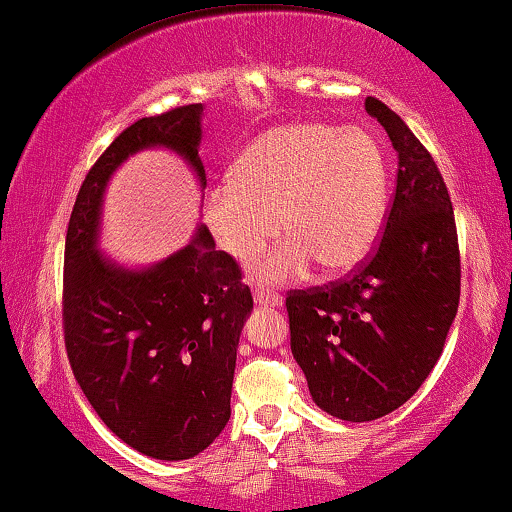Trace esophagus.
I'll list each match as a JSON object with an SVG mask.
<instances>
[{"instance_id": "esophagus-1", "label": "esophagus", "mask_w": 512, "mask_h": 512, "mask_svg": "<svg viewBox=\"0 0 512 512\" xmlns=\"http://www.w3.org/2000/svg\"><path fill=\"white\" fill-rule=\"evenodd\" d=\"M254 302L258 307H279L281 295L270 291V288H258V291L254 293Z\"/></svg>"}]
</instances>
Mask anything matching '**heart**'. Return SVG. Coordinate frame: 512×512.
Returning <instances> with one entry per match:
<instances>
[{"label":"heart","instance_id":"b5f03b06","mask_svg":"<svg viewBox=\"0 0 512 512\" xmlns=\"http://www.w3.org/2000/svg\"><path fill=\"white\" fill-rule=\"evenodd\" d=\"M385 157L372 133L323 122L265 131L233 166V182L205 194L203 221L233 261H251L281 235L288 240L254 263L261 284L358 270L381 235ZM280 224H276V219Z\"/></svg>","mask_w":512,"mask_h":512}]
</instances>
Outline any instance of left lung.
<instances>
[{
	"mask_svg": "<svg viewBox=\"0 0 512 512\" xmlns=\"http://www.w3.org/2000/svg\"><path fill=\"white\" fill-rule=\"evenodd\" d=\"M365 110L397 152L383 238L351 279L286 298L291 351L318 409L383 418L416 395L441 358L459 305V249L446 182L402 117L374 96Z\"/></svg>",
	"mask_w": 512,
	"mask_h": 512,
	"instance_id": "1",
	"label": "left lung"
}]
</instances>
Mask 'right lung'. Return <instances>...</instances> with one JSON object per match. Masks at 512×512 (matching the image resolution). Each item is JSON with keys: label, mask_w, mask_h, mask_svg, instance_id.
Returning <instances> with one entry per match:
<instances>
[{"label": "right lung", "mask_w": 512, "mask_h": 512, "mask_svg": "<svg viewBox=\"0 0 512 512\" xmlns=\"http://www.w3.org/2000/svg\"><path fill=\"white\" fill-rule=\"evenodd\" d=\"M203 103L143 117L87 173L64 249V342L73 376L106 427L166 462L210 446L231 418L240 335L254 300L238 263L198 224L189 244L127 268L99 249L103 196L115 170L143 150L175 152L205 189L198 157Z\"/></svg>", "instance_id": "1"}]
</instances>
